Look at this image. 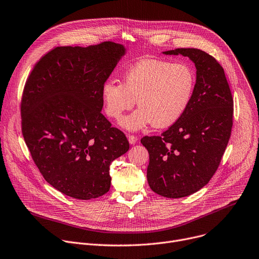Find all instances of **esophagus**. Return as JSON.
<instances>
[{
  "label": "esophagus",
  "instance_id": "1",
  "mask_svg": "<svg viewBox=\"0 0 259 259\" xmlns=\"http://www.w3.org/2000/svg\"><path fill=\"white\" fill-rule=\"evenodd\" d=\"M127 139H128V142H130V144H132V145L136 144V143H137V141H138V137H137V136L128 135V136H127Z\"/></svg>",
  "mask_w": 259,
  "mask_h": 259
}]
</instances>
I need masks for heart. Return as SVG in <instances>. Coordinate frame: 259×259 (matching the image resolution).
<instances>
[{
  "label": "heart",
  "instance_id": "heart-1",
  "mask_svg": "<svg viewBox=\"0 0 259 259\" xmlns=\"http://www.w3.org/2000/svg\"><path fill=\"white\" fill-rule=\"evenodd\" d=\"M195 88V74L184 63L144 59L123 75L122 84L107 81L102 97L107 115L120 118L136 104L139 108L125 116L120 125L135 132L152 124L165 128L174 124L186 112Z\"/></svg>",
  "mask_w": 259,
  "mask_h": 259
}]
</instances>
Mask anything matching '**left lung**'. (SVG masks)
<instances>
[{"instance_id": "left-lung-1", "label": "left lung", "mask_w": 259, "mask_h": 259, "mask_svg": "<svg viewBox=\"0 0 259 259\" xmlns=\"http://www.w3.org/2000/svg\"><path fill=\"white\" fill-rule=\"evenodd\" d=\"M164 55L188 57L196 67V83L184 115L162 136L144 137L148 150L147 182L163 197L182 198L202 189L220 165L232 127L233 98L222 66L197 49Z\"/></svg>"}]
</instances>
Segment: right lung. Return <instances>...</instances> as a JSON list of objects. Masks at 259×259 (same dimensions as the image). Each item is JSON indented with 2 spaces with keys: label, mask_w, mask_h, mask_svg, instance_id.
I'll return each mask as SVG.
<instances>
[{
  "label": "right lung",
  "mask_w": 259,
  "mask_h": 259,
  "mask_svg": "<svg viewBox=\"0 0 259 259\" xmlns=\"http://www.w3.org/2000/svg\"><path fill=\"white\" fill-rule=\"evenodd\" d=\"M125 54L112 41L59 47L37 62L25 85V142L45 180L66 196L89 200L106 194L111 163L130 148L101 113L102 87Z\"/></svg>",
  "instance_id": "add662e5"
}]
</instances>
